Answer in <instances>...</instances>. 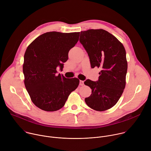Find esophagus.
Listing matches in <instances>:
<instances>
[{
	"label": "esophagus",
	"instance_id": "1",
	"mask_svg": "<svg viewBox=\"0 0 151 151\" xmlns=\"http://www.w3.org/2000/svg\"><path fill=\"white\" fill-rule=\"evenodd\" d=\"M79 85H80L81 86H83V85H84V81H79Z\"/></svg>",
	"mask_w": 151,
	"mask_h": 151
}]
</instances>
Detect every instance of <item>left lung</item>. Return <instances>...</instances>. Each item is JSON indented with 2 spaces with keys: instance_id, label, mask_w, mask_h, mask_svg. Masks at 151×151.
<instances>
[{
  "instance_id": "left-lung-1",
  "label": "left lung",
  "mask_w": 151,
  "mask_h": 151,
  "mask_svg": "<svg viewBox=\"0 0 151 151\" xmlns=\"http://www.w3.org/2000/svg\"><path fill=\"white\" fill-rule=\"evenodd\" d=\"M79 41L88 53L91 68L101 69L97 81L84 82L92 91L85 101L97 111L109 109L118 102L125 87V50L116 37L103 29L81 32Z\"/></svg>"
}]
</instances>
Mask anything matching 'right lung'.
<instances>
[{"mask_svg": "<svg viewBox=\"0 0 151 151\" xmlns=\"http://www.w3.org/2000/svg\"><path fill=\"white\" fill-rule=\"evenodd\" d=\"M79 33L47 32L28 46L23 66L24 85L32 102L39 109L47 112L60 109L78 87V78L69 79L56 73L58 66L63 70Z\"/></svg>", "mask_w": 151, "mask_h": 151, "instance_id": "1", "label": "right lung"}]
</instances>
